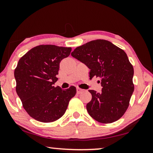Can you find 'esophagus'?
<instances>
[{
	"label": "esophagus",
	"mask_w": 153,
	"mask_h": 153,
	"mask_svg": "<svg viewBox=\"0 0 153 153\" xmlns=\"http://www.w3.org/2000/svg\"><path fill=\"white\" fill-rule=\"evenodd\" d=\"M83 90L81 88H76V93L78 94H80L81 92H83Z\"/></svg>",
	"instance_id": "esophagus-1"
}]
</instances>
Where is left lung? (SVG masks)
Here are the masks:
<instances>
[{
	"instance_id": "left-lung-1",
	"label": "left lung",
	"mask_w": 153,
	"mask_h": 153,
	"mask_svg": "<svg viewBox=\"0 0 153 153\" xmlns=\"http://www.w3.org/2000/svg\"><path fill=\"white\" fill-rule=\"evenodd\" d=\"M72 57L90 69V79L98 77L101 93L89 90L86 105L90 116L101 123L118 120L126 111L134 89V68L123 49L105 39H96L76 47Z\"/></svg>"
}]
</instances>
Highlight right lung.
Returning a JSON list of instances; mask_svg holds the SVG:
<instances>
[{"mask_svg": "<svg viewBox=\"0 0 153 153\" xmlns=\"http://www.w3.org/2000/svg\"><path fill=\"white\" fill-rule=\"evenodd\" d=\"M71 51V47L39 45L19 60L14 70L16 93L26 111L37 121L51 123L61 118L76 95L74 86L62 90L53 85L60 62Z\"/></svg>", "mask_w": 153, "mask_h": 153, "instance_id": "obj_1", "label": "right lung"}]
</instances>
